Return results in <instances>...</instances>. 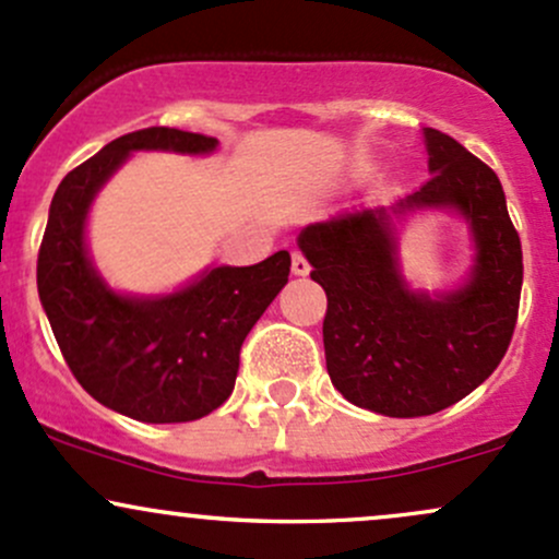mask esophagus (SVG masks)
I'll list each match as a JSON object with an SVG mask.
<instances>
[{"label":"esophagus","mask_w":559,"mask_h":559,"mask_svg":"<svg viewBox=\"0 0 559 559\" xmlns=\"http://www.w3.org/2000/svg\"><path fill=\"white\" fill-rule=\"evenodd\" d=\"M292 273L294 275H308L310 273V262L305 260V254H299V251H294V254H292Z\"/></svg>","instance_id":"esophagus-1"}]
</instances>
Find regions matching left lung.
Returning <instances> with one entry per match:
<instances>
[{"label":"left lung","instance_id":"obj_1","mask_svg":"<svg viewBox=\"0 0 559 559\" xmlns=\"http://www.w3.org/2000/svg\"><path fill=\"white\" fill-rule=\"evenodd\" d=\"M432 177L390 206L340 212L299 233L310 278L326 292L323 347L331 384L353 406L411 419L453 406L504 358L523 289V249L496 171L438 130H425ZM451 209L468 219L476 262L459 290H411L394 223Z\"/></svg>","mask_w":559,"mask_h":559}]
</instances>
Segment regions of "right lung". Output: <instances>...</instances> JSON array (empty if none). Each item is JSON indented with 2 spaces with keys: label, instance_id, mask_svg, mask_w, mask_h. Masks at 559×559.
I'll return each instance as SVG.
<instances>
[{
  "label": "right lung",
  "instance_id": "1",
  "mask_svg": "<svg viewBox=\"0 0 559 559\" xmlns=\"http://www.w3.org/2000/svg\"><path fill=\"white\" fill-rule=\"evenodd\" d=\"M214 148L217 138L171 127L121 134L63 177L41 238L36 286L66 364L97 403L148 425L201 419L228 401L243 340L289 281L292 257L206 267L158 297L121 294L92 265L90 206L134 151Z\"/></svg>",
  "mask_w": 559,
  "mask_h": 559
}]
</instances>
